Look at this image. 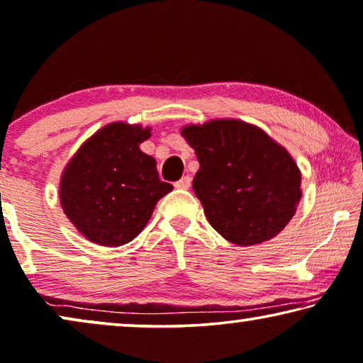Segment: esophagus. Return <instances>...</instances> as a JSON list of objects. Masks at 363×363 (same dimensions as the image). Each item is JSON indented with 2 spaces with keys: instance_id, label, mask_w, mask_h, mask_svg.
I'll use <instances>...</instances> for the list:
<instances>
[{
  "instance_id": "esophagus-1",
  "label": "esophagus",
  "mask_w": 363,
  "mask_h": 363,
  "mask_svg": "<svg viewBox=\"0 0 363 363\" xmlns=\"http://www.w3.org/2000/svg\"><path fill=\"white\" fill-rule=\"evenodd\" d=\"M191 182H192L191 177L184 176V177H181L179 181L174 182V187L176 189H189V187H191Z\"/></svg>"
}]
</instances>
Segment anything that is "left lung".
<instances>
[{
	"label": "left lung",
	"mask_w": 363,
	"mask_h": 363,
	"mask_svg": "<svg viewBox=\"0 0 363 363\" xmlns=\"http://www.w3.org/2000/svg\"><path fill=\"white\" fill-rule=\"evenodd\" d=\"M182 135L200 164L194 192L225 240L252 246L285 228L300 202L301 174L280 145L240 121L189 125Z\"/></svg>",
	"instance_id": "obj_1"
}]
</instances>
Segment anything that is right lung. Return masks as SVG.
Returning <instances> with one entry per match:
<instances>
[{
	"label": "right lung",
	"instance_id": "add662e5",
	"mask_svg": "<svg viewBox=\"0 0 363 363\" xmlns=\"http://www.w3.org/2000/svg\"><path fill=\"white\" fill-rule=\"evenodd\" d=\"M150 128L117 122L96 132L65 167L60 203L89 241L122 246L148 223L158 200L172 191L156 161L140 150Z\"/></svg>",
	"mask_w": 363,
	"mask_h": 363
}]
</instances>
